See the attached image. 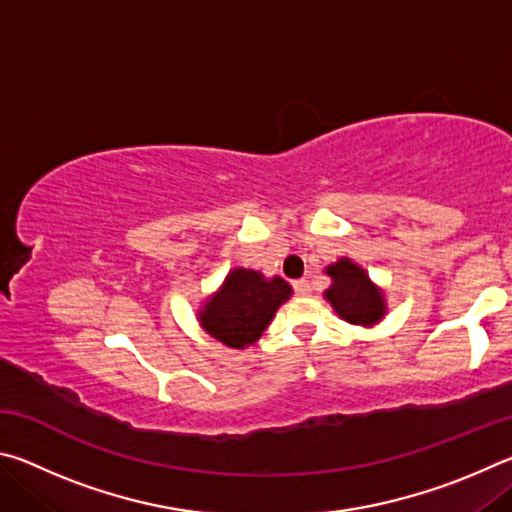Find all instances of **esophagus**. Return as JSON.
Here are the masks:
<instances>
[{
	"instance_id": "obj_1",
	"label": "esophagus",
	"mask_w": 512,
	"mask_h": 512,
	"mask_svg": "<svg viewBox=\"0 0 512 512\" xmlns=\"http://www.w3.org/2000/svg\"><path fill=\"white\" fill-rule=\"evenodd\" d=\"M293 289H296V296H309V293H311V287H309L307 280L293 282Z\"/></svg>"
}]
</instances>
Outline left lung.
I'll list each match as a JSON object with an SVG mask.
<instances>
[{
  "mask_svg": "<svg viewBox=\"0 0 512 512\" xmlns=\"http://www.w3.org/2000/svg\"><path fill=\"white\" fill-rule=\"evenodd\" d=\"M325 273L332 277V287L325 291V298L343 320L352 325L372 327L384 318V293L359 264L341 257L336 264H329Z\"/></svg>",
  "mask_w": 512,
  "mask_h": 512,
  "instance_id": "left-lung-1",
  "label": "left lung"
}]
</instances>
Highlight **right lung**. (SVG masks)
I'll use <instances>...</instances> for the list:
<instances>
[{
  "label": "right lung",
  "instance_id": "right-lung-1",
  "mask_svg": "<svg viewBox=\"0 0 512 512\" xmlns=\"http://www.w3.org/2000/svg\"><path fill=\"white\" fill-rule=\"evenodd\" d=\"M291 287L282 277H266L253 268L230 271L221 289L198 311L207 334L235 350H244L262 336L277 307L291 298Z\"/></svg>",
  "mask_w": 512,
  "mask_h": 512
}]
</instances>
